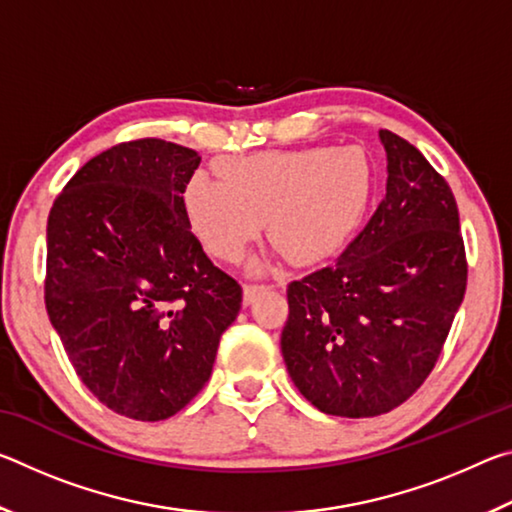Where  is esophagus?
Returning a JSON list of instances; mask_svg holds the SVG:
<instances>
[{"instance_id":"esophagus-1","label":"esophagus","mask_w":512,"mask_h":512,"mask_svg":"<svg viewBox=\"0 0 512 512\" xmlns=\"http://www.w3.org/2000/svg\"><path fill=\"white\" fill-rule=\"evenodd\" d=\"M264 289H266L264 284H244V302H246V305H250L257 293L264 291Z\"/></svg>"}]
</instances>
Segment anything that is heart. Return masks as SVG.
Wrapping results in <instances>:
<instances>
[{
	"label": "heart",
	"instance_id": "obj_1",
	"mask_svg": "<svg viewBox=\"0 0 512 512\" xmlns=\"http://www.w3.org/2000/svg\"><path fill=\"white\" fill-rule=\"evenodd\" d=\"M216 183L194 173L183 192L189 225L221 262H237L266 219V235L291 262L332 257L366 212L372 173L357 146L259 153L221 164Z\"/></svg>",
	"mask_w": 512,
	"mask_h": 512
}]
</instances>
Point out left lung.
<instances>
[{
  "mask_svg": "<svg viewBox=\"0 0 512 512\" xmlns=\"http://www.w3.org/2000/svg\"><path fill=\"white\" fill-rule=\"evenodd\" d=\"M379 140L384 201L334 264L289 284L280 339L298 391L341 418L388 413L418 391L467 284L452 189L400 135Z\"/></svg>",
  "mask_w": 512,
  "mask_h": 512,
  "instance_id": "8db88e82",
  "label": "left lung"
}]
</instances>
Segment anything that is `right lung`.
<instances>
[{"instance_id": "right-lung-1", "label": "right lung", "mask_w": 512, "mask_h": 512, "mask_svg": "<svg viewBox=\"0 0 512 512\" xmlns=\"http://www.w3.org/2000/svg\"><path fill=\"white\" fill-rule=\"evenodd\" d=\"M201 164L187 146L124 142L85 162L47 221L45 305L90 393L119 415L158 422L194 400L241 309L212 264L183 192Z\"/></svg>"}]
</instances>
